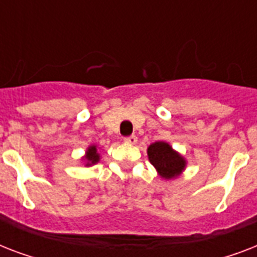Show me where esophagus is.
Instances as JSON below:
<instances>
[{"mask_svg":"<svg viewBox=\"0 0 257 257\" xmlns=\"http://www.w3.org/2000/svg\"><path fill=\"white\" fill-rule=\"evenodd\" d=\"M124 141H125V143H126V144H131V145H133V144H136V143H137V137L135 136V135H132V136H129V137H125V139H124Z\"/></svg>","mask_w":257,"mask_h":257,"instance_id":"esophagus-1","label":"esophagus"}]
</instances>
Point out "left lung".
<instances>
[{
  "label": "left lung",
  "mask_w": 257,
  "mask_h": 257,
  "mask_svg": "<svg viewBox=\"0 0 257 257\" xmlns=\"http://www.w3.org/2000/svg\"><path fill=\"white\" fill-rule=\"evenodd\" d=\"M148 157L152 165L164 179H172L181 173L185 160L164 141H157L148 148Z\"/></svg>",
  "instance_id": "obj_1"
}]
</instances>
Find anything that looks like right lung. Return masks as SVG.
Returning a JSON list of instances; mask_svg holds the SVG:
<instances>
[{"instance_id":"add662e5","label":"right lung","mask_w":257,"mask_h":257,"mask_svg":"<svg viewBox=\"0 0 257 257\" xmlns=\"http://www.w3.org/2000/svg\"><path fill=\"white\" fill-rule=\"evenodd\" d=\"M86 165H92V164H96L97 161L100 160V156H98V153H97V149L96 147H90V148H88V151H86Z\"/></svg>"}]
</instances>
